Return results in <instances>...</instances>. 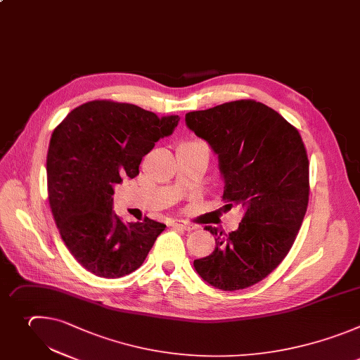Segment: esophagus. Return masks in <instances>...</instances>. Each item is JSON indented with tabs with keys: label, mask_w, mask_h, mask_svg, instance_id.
Segmentation results:
<instances>
[{
	"label": "esophagus",
	"mask_w": 360,
	"mask_h": 360,
	"mask_svg": "<svg viewBox=\"0 0 360 360\" xmlns=\"http://www.w3.org/2000/svg\"><path fill=\"white\" fill-rule=\"evenodd\" d=\"M172 227L181 229V230H184V231H193V230H195V229H197L194 224H190V223L183 221V220H174V221L172 223Z\"/></svg>",
	"instance_id": "1"
}]
</instances>
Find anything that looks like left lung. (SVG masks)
I'll return each mask as SVG.
<instances>
[{
  "instance_id": "8db88e82",
  "label": "left lung",
  "mask_w": 360,
  "mask_h": 360,
  "mask_svg": "<svg viewBox=\"0 0 360 360\" xmlns=\"http://www.w3.org/2000/svg\"><path fill=\"white\" fill-rule=\"evenodd\" d=\"M186 123L219 155L227 207L245 211L236 231L205 227L215 248L194 259V268L215 288L245 290L282 262L302 226L309 201L305 145L295 126L252 99L188 112Z\"/></svg>"
}]
</instances>
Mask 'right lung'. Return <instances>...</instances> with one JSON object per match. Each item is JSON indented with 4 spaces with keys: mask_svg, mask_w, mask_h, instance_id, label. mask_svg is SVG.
<instances>
[{
    "mask_svg": "<svg viewBox=\"0 0 360 360\" xmlns=\"http://www.w3.org/2000/svg\"><path fill=\"white\" fill-rule=\"evenodd\" d=\"M179 120L130 103L92 101L55 127L46 156L49 205L66 248L96 276L137 269L166 229L148 217L124 224L112 211V195L123 179L139 174L143 156Z\"/></svg>",
    "mask_w": 360,
    "mask_h": 360,
    "instance_id": "right-lung-1",
    "label": "right lung"
}]
</instances>
